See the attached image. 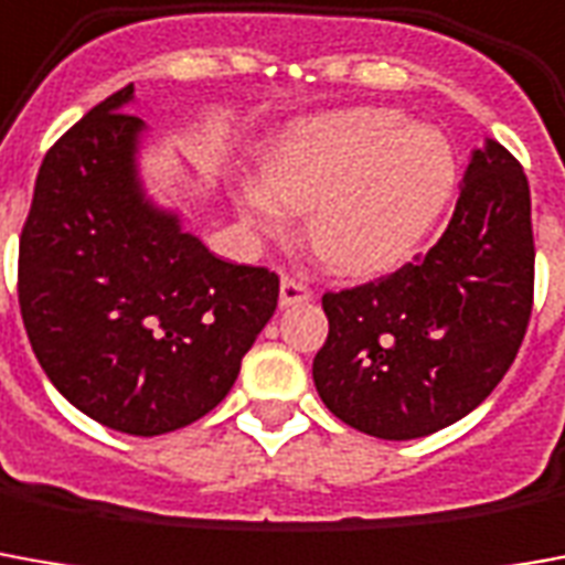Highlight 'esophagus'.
<instances>
[{
	"label": "esophagus",
	"mask_w": 565,
	"mask_h": 565,
	"mask_svg": "<svg viewBox=\"0 0 565 565\" xmlns=\"http://www.w3.org/2000/svg\"><path fill=\"white\" fill-rule=\"evenodd\" d=\"M309 299H311L309 284H302L299 278H290V275H284V278H281V296H278L281 309H287V306H302V302H309Z\"/></svg>",
	"instance_id": "esophagus-1"
}]
</instances>
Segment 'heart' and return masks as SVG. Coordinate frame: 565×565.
Here are the masks:
<instances>
[{"mask_svg":"<svg viewBox=\"0 0 565 565\" xmlns=\"http://www.w3.org/2000/svg\"><path fill=\"white\" fill-rule=\"evenodd\" d=\"M266 189H242V216L281 235L309 214L306 238L351 278L401 266L447 211L459 183L449 137L397 109H349L299 121L266 161Z\"/></svg>","mask_w":565,"mask_h":565,"instance_id":"b5f03b06","label":"heart"}]
</instances>
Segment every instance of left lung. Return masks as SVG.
Masks as SVG:
<instances>
[{
    "instance_id": "8db88e82",
    "label": "left lung",
    "mask_w": 565,
    "mask_h": 565,
    "mask_svg": "<svg viewBox=\"0 0 565 565\" xmlns=\"http://www.w3.org/2000/svg\"><path fill=\"white\" fill-rule=\"evenodd\" d=\"M530 183L487 140L471 152L447 232L379 281L323 294L330 333L311 376L327 409L382 440L440 431L489 397L532 315Z\"/></svg>"
}]
</instances>
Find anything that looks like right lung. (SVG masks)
<instances>
[{
  "label": "right lung",
  "mask_w": 565,
  "mask_h": 565,
  "mask_svg": "<svg viewBox=\"0 0 565 565\" xmlns=\"http://www.w3.org/2000/svg\"><path fill=\"white\" fill-rule=\"evenodd\" d=\"M116 90L51 146L23 223L18 299L54 388L156 437L211 413L278 306V275L216 259L140 180L143 118Z\"/></svg>",
  "instance_id": "add662e5"
}]
</instances>
